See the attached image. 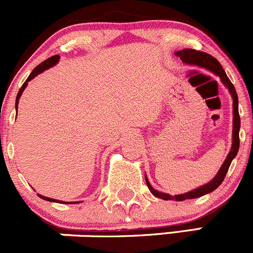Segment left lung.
Masks as SVG:
<instances>
[{
	"instance_id": "8db88e82",
	"label": "left lung",
	"mask_w": 253,
	"mask_h": 253,
	"mask_svg": "<svg viewBox=\"0 0 253 253\" xmlns=\"http://www.w3.org/2000/svg\"><path fill=\"white\" fill-rule=\"evenodd\" d=\"M177 56L181 57L182 61L184 64L188 65H194V66L198 67H203V69L208 70V71L212 72L214 75H216L217 77L220 79V81L224 84V86L229 89L230 94L232 97V145L231 149H230V152L227 154L226 159H225L224 164L221 165L220 169L217 171L216 176L211 179V182H208L204 186L198 187V188L193 189V191H189L187 193L183 194H177V196H169V193H162V192L156 191L154 187L150 184L149 179H147L146 174H145V181H146L147 187H149L150 192L154 194L155 197L157 198H161L164 201H176V202H182L186 201V199H194V198H199L202 196H206V194L211 193L212 191L217 188L220 184L222 183L224 181L225 176L227 173V169H229L230 165H231L232 160L236 157L237 152H239V147H240V137H239V131H240V116H239V98H237V93L236 89H235L234 84H231V81L229 80V77L226 76L225 74L224 69L221 67L220 62L217 61L215 57H212L211 55L207 54V52L203 51H198V50L194 49H183L179 50V51L176 52Z\"/></svg>"
}]
</instances>
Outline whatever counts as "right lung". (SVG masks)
<instances>
[{"instance_id": "right-lung-1", "label": "right lung", "mask_w": 253, "mask_h": 253, "mask_svg": "<svg viewBox=\"0 0 253 253\" xmlns=\"http://www.w3.org/2000/svg\"><path fill=\"white\" fill-rule=\"evenodd\" d=\"M59 60H60L59 55H54V56L49 57V59H46V60H45V61H42L41 65H38V66H37L36 69H34L33 71H32V74L29 75L28 79L26 80V82H24V84H23V86H22L21 89H19L18 94H17V98H16V111H17V109H18L19 98H21L22 93H23V91H24V89H26V87L28 86V82L32 81V80H33L36 76H38L39 74H42V72H44L45 70L50 69V67H52V66H55V65H56L57 62H59ZM38 196L41 197L42 199H44V201H47V202H57V203H69V202H61V201H57V199L47 198V197L41 196V194H38ZM75 203H79V202H75Z\"/></svg>"}]
</instances>
